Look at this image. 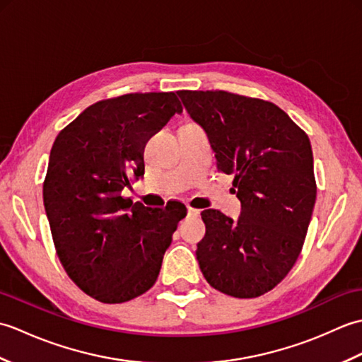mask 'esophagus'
Wrapping results in <instances>:
<instances>
[{
  "mask_svg": "<svg viewBox=\"0 0 362 362\" xmlns=\"http://www.w3.org/2000/svg\"><path fill=\"white\" fill-rule=\"evenodd\" d=\"M199 214H201V210L193 209V206H188V216L189 218H197Z\"/></svg>",
  "mask_w": 362,
  "mask_h": 362,
  "instance_id": "esophagus-1",
  "label": "esophagus"
}]
</instances>
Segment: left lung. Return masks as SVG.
I'll return each instance as SVG.
<instances>
[{
	"mask_svg": "<svg viewBox=\"0 0 362 362\" xmlns=\"http://www.w3.org/2000/svg\"><path fill=\"white\" fill-rule=\"evenodd\" d=\"M214 151L218 169L235 175L236 221L204 210L199 267L210 286L238 298L275 288L297 261L314 204L310 138L280 107L228 91H177Z\"/></svg>",
	"mask_w": 362,
	"mask_h": 362,
	"instance_id": "8db88e82",
	"label": "left lung"
}]
</instances>
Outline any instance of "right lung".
<instances>
[{"mask_svg":"<svg viewBox=\"0 0 362 362\" xmlns=\"http://www.w3.org/2000/svg\"><path fill=\"white\" fill-rule=\"evenodd\" d=\"M175 93L99 101L60 130L49 153L43 204L60 263L104 303L152 288L185 205L151 209L121 196L144 173V144L175 113Z\"/></svg>","mask_w":362,"mask_h":362,"instance_id":"right-lung-1","label":"right lung"}]
</instances>
